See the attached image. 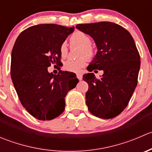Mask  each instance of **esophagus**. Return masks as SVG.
<instances>
[{
	"instance_id": "34e87169",
	"label": "esophagus",
	"mask_w": 152,
	"mask_h": 152,
	"mask_svg": "<svg viewBox=\"0 0 152 152\" xmlns=\"http://www.w3.org/2000/svg\"><path fill=\"white\" fill-rule=\"evenodd\" d=\"M76 76H77V78H78V79H79V81L82 80V75L81 74V73H78V74L76 75Z\"/></svg>"
}]
</instances>
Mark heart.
<instances>
[{"label":"heart","instance_id":"heart-1","mask_svg":"<svg viewBox=\"0 0 152 152\" xmlns=\"http://www.w3.org/2000/svg\"><path fill=\"white\" fill-rule=\"evenodd\" d=\"M70 41L72 44L78 45L81 46L79 56H83L80 59L73 60V59H68L64 64V67L65 70H68L73 73H79L86 65V56L88 59L93 57L94 56V48L90 45L91 43V38L88 34L82 31H76L70 36ZM59 53L62 57L66 56L67 53V47L66 42H62L59 46Z\"/></svg>","mask_w":152,"mask_h":152}]
</instances>
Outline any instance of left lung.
Instances as JSON below:
<instances>
[{"instance_id":"obj_1","label":"left lung","mask_w":152,"mask_h":152,"mask_svg":"<svg viewBox=\"0 0 152 152\" xmlns=\"http://www.w3.org/2000/svg\"><path fill=\"white\" fill-rule=\"evenodd\" d=\"M76 28L90 35L98 49L87 68L90 73L83 75L89 86V111L100 118H113L127 107L137 84L140 58L134 39L114 23L78 24ZM96 69L104 71L101 79L91 73Z\"/></svg>"}]
</instances>
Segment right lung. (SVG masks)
I'll return each instance as SVG.
<instances>
[{"label": "right lung", "mask_w": 152, "mask_h": 152, "mask_svg": "<svg viewBox=\"0 0 152 152\" xmlns=\"http://www.w3.org/2000/svg\"><path fill=\"white\" fill-rule=\"evenodd\" d=\"M73 31L74 27L40 24L24 30L15 41L11 78L22 105L38 120H52L62 114L65 96L74 88L67 83L66 71L57 75L48 71L50 64L61 63L59 46Z\"/></svg>", "instance_id": "obj_1"}]
</instances>
